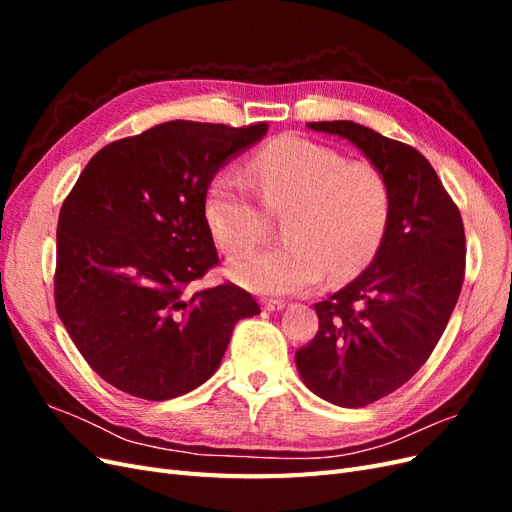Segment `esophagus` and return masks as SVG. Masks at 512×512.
Segmentation results:
<instances>
[{"label":"esophagus","instance_id":"1","mask_svg":"<svg viewBox=\"0 0 512 512\" xmlns=\"http://www.w3.org/2000/svg\"><path fill=\"white\" fill-rule=\"evenodd\" d=\"M262 307L267 309V312H280V309L286 307L284 301H275V299H265L262 301Z\"/></svg>","mask_w":512,"mask_h":512}]
</instances>
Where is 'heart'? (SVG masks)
Wrapping results in <instances>:
<instances>
[{"label": "heart", "mask_w": 512, "mask_h": 512, "mask_svg": "<svg viewBox=\"0 0 512 512\" xmlns=\"http://www.w3.org/2000/svg\"><path fill=\"white\" fill-rule=\"evenodd\" d=\"M250 177L269 213L286 215L288 243L232 260L228 275L239 286L258 294L303 292L327 273L331 282L348 280L376 254L389 220V190L371 164L344 162L331 147L284 136L256 153ZM261 206L232 170L211 179L205 218L228 254L265 239L269 218Z\"/></svg>", "instance_id": "b5f03b06"}]
</instances>
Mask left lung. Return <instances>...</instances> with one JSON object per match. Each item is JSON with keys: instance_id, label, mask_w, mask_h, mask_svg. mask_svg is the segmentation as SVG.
<instances>
[{"instance_id": "left-lung-1", "label": "left lung", "mask_w": 512, "mask_h": 512, "mask_svg": "<svg viewBox=\"0 0 512 512\" xmlns=\"http://www.w3.org/2000/svg\"><path fill=\"white\" fill-rule=\"evenodd\" d=\"M307 128L350 141L389 190L374 260L314 305L318 333L294 354L309 391L335 406L363 408L406 384L436 348L461 292L466 235L436 170L414 147L354 121Z\"/></svg>"}]
</instances>
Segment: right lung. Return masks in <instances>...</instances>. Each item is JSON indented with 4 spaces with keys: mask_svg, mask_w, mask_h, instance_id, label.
<instances>
[{
    "mask_svg": "<svg viewBox=\"0 0 512 512\" xmlns=\"http://www.w3.org/2000/svg\"><path fill=\"white\" fill-rule=\"evenodd\" d=\"M267 123L166 121L89 160L57 222L55 305L74 346L115 389L164 401L218 371L232 329L260 314L235 284L190 292L215 262L205 194Z\"/></svg>",
    "mask_w": 512,
    "mask_h": 512,
    "instance_id": "right-lung-1",
    "label": "right lung"
}]
</instances>
